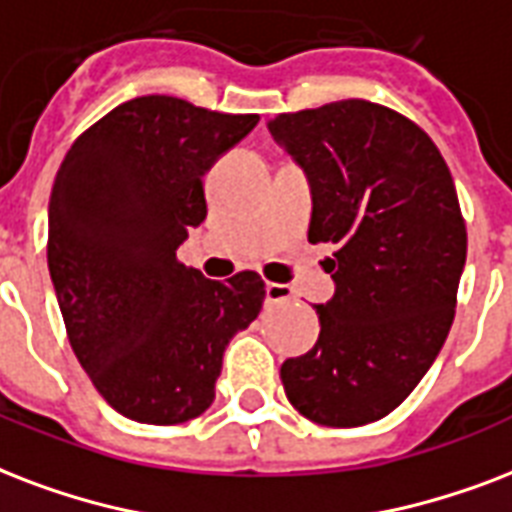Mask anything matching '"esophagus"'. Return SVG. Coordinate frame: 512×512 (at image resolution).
Listing matches in <instances>:
<instances>
[{"mask_svg": "<svg viewBox=\"0 0 512 512\" xmlns=\"http://www.w3.org/2000/svg\"><path fill=\"white\" fill-rule=\"evenodd\" d=\"M264 291H267V304H283V301H288L293 296L291 288L283 283H267Z\"/></svg>", "mask_w": 512, "mask_h": 512, "instance_id": "esophagus-1", "label": "esophagus"}]
</instances>
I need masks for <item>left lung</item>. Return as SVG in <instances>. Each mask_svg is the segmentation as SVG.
<instances>
[{"mask_svg":"<svg viewBox=\"0 0 512 512\" xmlns=\"http://www.w3.org/2000/svg\"><path fill=\"white\" fill-rule=\"evenodd\" d=\"M267 128L310 178V243L339 245L318 342L280 368L285 395L318 425H368L411 395L449 336L467 256L454 178L425 130L360 98Z\"/></svg>","mask_w":512,"mask_h":512,"instance_id":"obj_1","label":"left lung"}]
</instances>
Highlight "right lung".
<instances>
[{
  "label": "right lung",
  "instance_id": "add662e5",
  "mask_svg": "<svg viewBox=\"0 0 512 512\" xmlns=\"http://www.w3.org/2000/svg\"><path fill=\"white\" fill-rule=\"evenodd\" d=\"M256 122L141 95L87 128L55 176L47 267L71 350L133 422L200 417L229 339L259 318L256 272L219 283L176 259L208 216L202 176Z\"/></svg>",
  "mask_w": 512,
  "mask_h": 512
}]
</instances>
